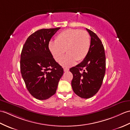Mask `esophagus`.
Returning a JSON list of instances; mask_svg holds the SVG:
<instances>
[{
    "label": "esophagus",
    "instance_id": "1",
    "mask_svg": "<svg viewBox=\"0 0 130 130\" xmlns=\"http://www.w3.org/2000/svg\"><path fill=\"white\" fill-rule=\"evenodd\" d=\"M69 70V69H68V68H64V71L65 72L68 71Z\"/></svg>",
    "mask_w": 130,
    "mask_h": 130
}]
</instances>
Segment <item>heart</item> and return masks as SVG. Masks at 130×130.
<instances>
[{
  "mask_svg": "<svg viewBox=\"0 0 130 130\" xmlns=\"http://www.w3.org/2000/svg\"><path fill=\"white\" fill-rule=\"evenodd\" d=\"M90 46V36L87 31L68 29L60 32L55 41L49 43V49L54 60L60 62L65 50L68 54L60 62L63 67H70L83 61L89 53Z\"/></svg>",
  "mask_w": 130,
  "mask_h": 130,
  "instance_id": "heart-1",
  "label": "heart"
}]
</instances>
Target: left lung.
<instances>
[{"mask_svg": "<svg viewBox=\"0 0 130 130\" xmlns=\"http://www.w3.org/2000/svg\"><path fill=\"white\" fill-rule=\"evenodd\" d=\"M91 37L89 53L79 64L70 69L73 75L71 86L79 97L89 99L98 92L106 71V57L100 39L95 32L86 29Z\"/></svg>", "mask_w": 130, "mask_h": 130, "instance_id": "1", "label": "left lung"}]
</instances>
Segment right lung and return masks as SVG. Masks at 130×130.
<instances>
[{"label":"right lung","mask_w":130,"mask_h":130,"mask_svg":"<svg viewBox=\"0 0 130 130\" xmlns=\"http://www.w3.org/2000/svg\"><path fill=\"white\" fill-rule=\"evenodd\" d=\"M60 28L43 29L30 35L23 47L20 71L27 89L35 99L44 100L55 94L64 69L53 58L49 41Z\"/></svg>","instance_id":"1"}]
</instances>
